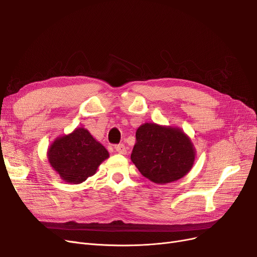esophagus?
<instances>
[{"instance_id": "obj_1", "label": "esophagus", "mask_w": 257, "mask_h": 257, "mask_svg": "<svg viewBox=\"0 0 257 257\" xmlns=\"http://www.w3.org/2000/svg\"><path fill=\"white\" fill-rule=\"evenodd\" d=\"M114 150H116V152L119 153V154H122V155H125L126 154V148L124 145H118L114 147Z\"/></svg>"}]
</instances>
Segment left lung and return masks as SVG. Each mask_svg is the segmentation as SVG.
<instances>
[{"mask_svg":"<svg viewBox=\"0 0 257 257\" xmlns=\"http://www.w3.org/2000/svg\"><path fill=\"white\" fill-rule=\"evenodd\" d=\"M136 139L132 162L155 184L178 181L193 167L196 148L181 127L146 122L137 128Z\"/></svg>","mask_w":257,"mask_h":257,"instance_id":"8db88e82","label":"left lung"}]
</instances>
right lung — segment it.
Wrapping results in <instances>:
<instances>
[{"mask_svg":"<svg viewBox=\"0 0 257 257\" xmlns=\"http://www.w3.org/2000/svg\"><path fill=\"white\" fill-rule=\"evenodd\" d=\"M47 157L52 169L64 182L81 184L95 174L109 153L89 131L81 126L53 140Z\"/></svg>","mask_w":257,"mask_h":257,"instance_id":"right-lung-1","label":"right lung"}]
</instances>
